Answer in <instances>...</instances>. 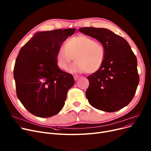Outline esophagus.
Returning <instances> with one entry per match:
<instances>
[{
    "label": "esophagus",
    "mask_w": 151,
    "mask_h": 151,
    "mask_svg": "<svg viewBox=\"0 0 151 151\" xmlns=\"http://www.w3.org/2000/svg\"><path fill=\"white\" fill-rule=\"evenodd\" d=\"M74 78L75 81H77V80H78V78H79V77H78V76H76V75H75V76H74Z\"/></svg>",
    "instance_id": "obj_1"
}]
</instances>
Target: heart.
<instances>
[{"mask_svg": "<svg viewBox=\"0 0 151 151\" xmlns=\"http://www.w3.org/2000/svg\"><path fill=\"white\" fill-rule=\"evenodd\" d=\"M72 73L93 74L102 68L105 58L104 44L87 35L81 34L69 39L65 46H61L56 54L58 66L62 70Z\"/></svg>", "mask_w": 151, "mask_h": 151, "instance_id": "1", "label": "heart"}]
</instances>
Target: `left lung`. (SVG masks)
<instances>
[{"label": "left lung", "instance_id": "1", "mask_svg": "<svg viewBox=\"0 0 151 151\" xmlns=\"http://www.w3.org/2000/svg\"><path fill=\"white\" fill-rule=\"evenodd\" d=\"M78 30L101 42L105 49L102 68L87 77L90 85L85 94L88 102L104 111L121 110L134 98L139 83L135 55L124 38L110 30L83 27Z\"/></svg>", "mask_w": 151, "mask_h": 151}]
</instances>
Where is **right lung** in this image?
Returning <instances> with one entry per match:
<instances>
[{
    "label": "right lung",
    "instance_id": "obj_1",
    "mask_svg": "<svg viewBox=\"0 0 151 151\" xmlns=\"http://www.w3.org/2000/svg\"><path fill=\"white\" fill-rule=\"evenodd\" d=\"M76 29L37 33L21 49L13 70L17 98L35 116L49 118L65 105L74 83L72 74L61 70L56 54Z\"/></svg>",
    "mask_w": 151,
    "mask_h": 151
}]
</instances>
